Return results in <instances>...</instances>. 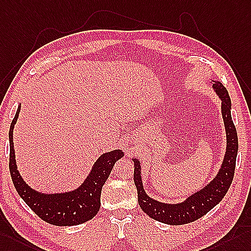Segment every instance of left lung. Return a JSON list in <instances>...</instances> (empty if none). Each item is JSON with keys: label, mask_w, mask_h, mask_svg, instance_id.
<instances>
[{"label": "left lung", "mask_w": 251, "mask_h": 251, "mask_svg": "<svg viewBox=\"0 0 251 251\" xmlns=\"http://www.w3.org/2000/svg\"><path fill=\"white\" fill-rule=\"evenodd\" d=\"M212 88L222 101V116L226 130V153L215 178L206 185L178 203H166L151 198L146 193L143 178L142 164L139 158L133 157L134 183L137 189L138 204L147 215L167 225H184L197 221L221 202L227 194L233 180L235 162L238 149L237 133L231 117V100L227 89L219 82L212 79Z\"/></svg>", "instance_id": "8db88e82"}]
</instances>
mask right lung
I'll list each match as a JSON object with an SVG mask.
<instances>
[{
  "mask_svg": "<svg viewBox=\"0 0 251 251\" xmlns=\"http://www.w3.org/2000/svg\"><path fill=\"white\" fill-rule=\"evenodd\" d=\"M21 103L17 108L9 129V172L19 196L32 211L42 219L55 226H75L94 218L101 205V191L115 163L125 152L115 149L97 158L85 180L76 188L62 193H42L30 187L23 180L16 163L14 149V127L19 118Z\"/></svg>",
  "mask_w": 251,
  "mask_h": 251,
  "instance_id": "1",
  "label": "right lung"
}]
</instances>
